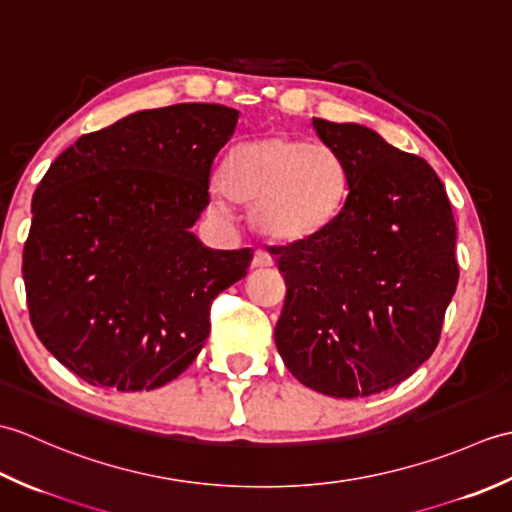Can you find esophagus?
<instances>
[{"mask_svg":"<svg viewBox=\"0 0 512 512\" xmlns=\"http://www.w3.org/2000/svg\"><path fill=\"white\" fill-rule=\"evenodd\" d=\"M273 266H275V259L270 257L266 250H257L255 257H253V268L264 270V268H273Z\"/></svg>","mask_w":512,"mask_h":512,"instance_id":"1","label":"esophagus"}]
</instances>
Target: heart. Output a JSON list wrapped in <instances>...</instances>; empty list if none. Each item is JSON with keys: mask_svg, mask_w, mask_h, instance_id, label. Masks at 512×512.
Wrapping results in <instances>:
<instances>
[{"mask_svg": "<svg viewBox=\"0 0 512 512\" xmlns=\"http://www.w3.org/2000/svg\"><path fill=\"white\" fill-rule=\"evenodd\" d=\"M217 182L228 200L248 206L259 233L288 246L328 233L350 195V169L339 151L288 134L233 147Z\"/></svg>", "mask_w": 512, "mask_h": 512, "instance_id": "1", "label": "heart"}]
</instances>
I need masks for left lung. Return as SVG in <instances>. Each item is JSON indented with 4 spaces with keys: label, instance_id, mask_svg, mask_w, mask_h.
I'll list each match as a JSON object with an SVG mask.
<instances>
[{
    "label": "left lung",
    "instance_id": "obj_1",
    "mask_svg": "<svg viewBox=\"0 0 512 512\" xmlns=\"http://www.w3.org/2000/svg\"><path fill=\"white\" fill-rule=\"evenodd\" d=\"M312 125L347 162L350 195L328 233L275 250L286 279L275 343L306 387L372 396L436 350L460 277L455 220L427 160L363 125Z\"/></svg>",
    "mask_w": 512,
    "mask_h": 512
}]
</instances>
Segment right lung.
<instances>
[{
    "mask_svg": "<svg viewBox=\"0 0 512 512\" xmlns=\"http://www.w3.org/2000/svg\"><path fill=\"white\" fill-rule=\"evenodd\" d=\"M237 110L180 103L85 134L32 198L24 284L32 328L85 383L156 389L187 369L211 303L246 277L253 250H213L189 228Z\"/></svg>",
    "mask_w": 512,
    "mask_h": 512,
    "instance_id": "right-lung-1",
    "label": "right lung"
}]
</instances>
